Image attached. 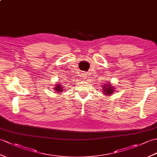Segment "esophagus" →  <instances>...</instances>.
Here are the masks:
<instances>
[{
	"label": "esophagus",
	"mask_w": 157,
	"mask_h": 157,
	"mask_svg": "<svg viewBox=\"0 0 157 157\" xmlns=\"http://www.w3.org/2000/svg\"><path fill=\"white\" fill-rule=\"evenodd\" d=\"M82 78H84V79H85L88 78V74H87V73H82Z\"/></svg>",
	"instance_id": "1"
}]
</instances>
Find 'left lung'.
Instances as JSON below:
<instances>
[{"mask_svg": "<svg viewBox=\"0 0 157 157\" xmlns=\"http://www.w3.org/2000/svg\"><path fill=\"white\" fill-rule=\"evenodd\" d=\"M102 91L106 96H111L113 92H115V88L113 87L110 83H106L102 86Z\"/></svg>", "mask_w": 157, "mask_h": 157, "instance_id": "1", "label": "left lung"}]
</instances>
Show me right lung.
I'll list each match as a JSON object with an SVG mask.
<instances>
[{
    "label": "right lung",
    "mask_w": 157,
    "mask_h": 157,
    "mask_svg": "<svg viewBox=\"0 0 157 157\" xmlns=\"http://www.w3.org/2000/svg\"><path fill=\"white\" fill-rule=\"evenodd\" d=\"M55 87L54 88V90L55 92H57L59 93H61V92H63V85L61 84H56L55 86Z\"/></svg>",
    "instance_id": "add662e5"
}]
</instances>
